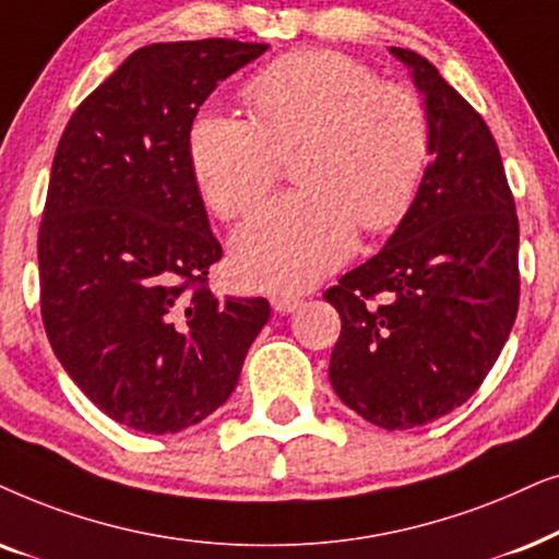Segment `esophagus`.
Instances as JSON below:
<instances>
[{"instance_id": "34e87169", "label": "esophagus", "mask_w": 559, "mask_h": 559, "mask_svg": "<svg viewBox=\"0 0 559 559\" xmlns=\"http://www.w3.org/2000/svg\"><path fill=\"white\" fill-rule=\"evenodd\" d=\"M273 309L278 311V314H292V311H296L301 307V296L296 294H273Z\"/></svg>"}]
</instances>
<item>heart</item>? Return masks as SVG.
<instances>
[{"instance_id":"heart-1","label":"heart","mask_w":559,"mask_h":559,"mask_svg":"<svg viewBox=\"0 0 559 559\" xmlns=\"http://www.w3.org/2000/svg\"><path fill=\"white\" fill-rule=\"evenodd\" d=\"M250 119L202 111L189 128L199 191L222 219H240L294 155L288 197L265 204L233 240L242 284L299 292L345 263L357 225L393 229L412 210L431 151L427 104L337 50H294L245 84Z\"/></svg>"}]
</instances>
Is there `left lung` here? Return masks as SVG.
<instances>
[{"instance_id":"obj_1","label":"left lung","mask_w":559,"mask_h":559,"mask_svg":"<svg viewBox=\"0 0 559 559\" xmlns=\"http://www.w3.org/2000/svg\"><path fill=\"white\" fill-rule=\"evenodd\" d=\"M431 122V163L385 248L324 299L340 311L330 381L383 429H412L463 406L493 368L519 311V219L483 117L406 48Z\"/></svg>"}]
</instances>
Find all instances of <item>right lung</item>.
I'll return each mask as SVG.
<instances>
[{"mask_svg":"<svg viewBox=\"0 0 559 559\" xmlns=\"http://www.w3.org/2000/svg\"><path fill=\"white\" fill-rule=\"evenodd\" d=\"M265 43H153L73 111L37 233L40 314L73 383L109 419L174 435L235 391L271 317L217 299L222 258L189 163V128L219 81Z\"/></svg>","mask_w":559,"mask_h":559,"instance_id":"right-lung-1","label":"right lung"}]
</instances>
